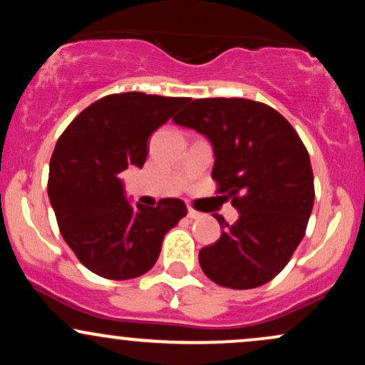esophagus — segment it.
I'll return each mask as SVG.
<instances>
[{
	"instance_id": "1",
	"label": "esophagus",
	"mask_w": 365,
	"mask_h": 365,
	"mask_svg": "<svg viewBox=\"0 0 365 365\" xmlns=\"http://www.w3.org/2000/svg\"><path fill=\"white\" fill-rule=\"evenodd\" d=\"M187 215H188V217H190V220H199V217H202V212H199L197 209H194L192 206H188Z\"/></svg>"
}]
</instances>
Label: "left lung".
<instances>
[{"mask_svg":"<svg viewBox=\"0 0 365 365\" xmlns=\"http://www.w3.org/2000/svg\"><path fill=\"white\" fill-rule=\"evenodd\" d=\"M175 123L194 128L215 148L216 194L232 199L237 223L220 221V240L199 262L211 282L249 290L283 271L307 230L314 175L299 133L278 111L244 98L194 99Z\"/></svg>","mask_w":365,"mask_h":365,"instance_id":"left-lung-1","label":"left lung"}]
</instances>
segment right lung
<instances>
[{"label":"right lung","instance_id":"right-lung-1","mask_svg":"<svg viewBox=\"0 0 365 365\" xmlns=\"http://www.w3.org/2000/svg\"><path fill=\"white\" fill-rule=\"evenodd\" d=\"M188 98L121 92L98 99L65 128L49 163L48 195L65 242L87 269L106 279L148 273L163 238L187 215L180 199L130 206L118 178L142 168L148 139Z\"/></svg>","mask_w":365,"mask_h":365}]
</instances>
